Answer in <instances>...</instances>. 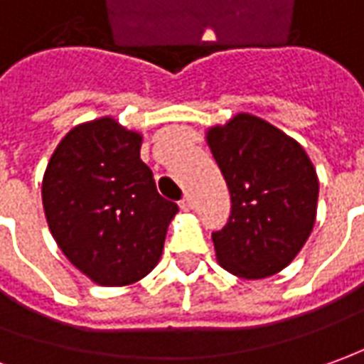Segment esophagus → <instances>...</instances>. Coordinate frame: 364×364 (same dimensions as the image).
I'll use <instances>...</instances> for the list:
<instances>
[{
  "instance_id": "1",
  "label": "esophagus",
  "mask_w": 364,
  "mask_h": 364,
  "mask_svg": "<svg viewBox=\"0 0 364 364\" xmlns=\"http://www.w3.org/2000/svg\"><path fill=\"white\" fill-rule=\"evenodd\" d=\"M179 207H181L183 211H191L193 209V199L191 195H185L181 201H179Z\"/></svg>"
}]
</instances>
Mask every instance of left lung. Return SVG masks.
Instances as JSON below:
<instances>
[{
  "mask_svg": "<svg viewBox=\"0 0 364 364\" xmlns=\"http://www.w3.org/2000/svg\"><path fill=\"white\" fill-rule=\"evenodd\" d=\"M207 143L231 193V217L213 233L219 265L243 279L275 275L313 231V163L295 139L249 113L209 129Z\"/></svg>",
  "mask_w": 364,
  "mask_h": 364,
  "instance_id": "8db88e82",
  "label": "left lung"
}]
</instances>
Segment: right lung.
Returning <instances> with one entry per match:
<instances>
[{
    "instance_id": "obj_1",
    "label": "right lung",
    "mask_w": 364,
    "mask_h": 364,
    "mask_svg": "<svg viewBox=\"0 0 364 364\" xmlns=\"http://www.w3.org/2000/svg\"><path fill=\"white\" fill-rule=\"evenodd\" d=\"M139 149V133L111 117L89 121L63 137L43 175L49 231L97 285H131L147 275L179 211L157 193Z\"/></svg>"
}]
</instances>
